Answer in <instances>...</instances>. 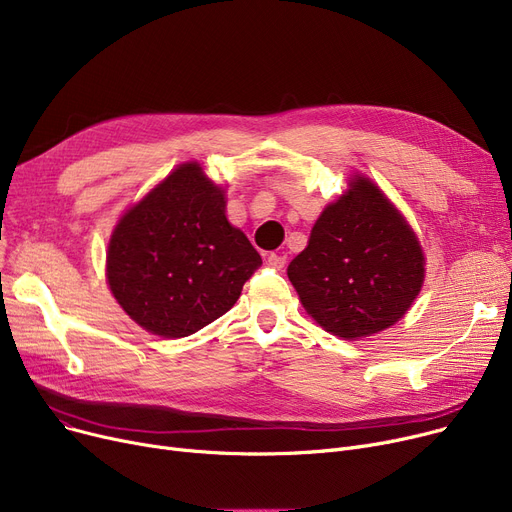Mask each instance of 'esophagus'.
I'll list each match as a JSON object with an SVG mask.
<instances>
[{"mask_svg": "<svg viewBox=\"0 0 512 512\" xmlns=\"http://www.w3.org/2000/svg\"><path fill=\"white\" fill-rule=\"evenodd\" d=\"M267 265L274 267V270H282L286 265V255L284 253H270L267 255Z\"/></svg>", "mask_w": 512, "mask_h": 512, "instance_id": "1", "label": "esophagus"}]
</instances>
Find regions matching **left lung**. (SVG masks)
<instances>
[{"mask_svg": "<svg viewBox=\"0 0 512 512\" xmlns=\"http://www.w3.org/2000/svg\"><path fill=\"white\" fill-rule=\"evenodd\" d=\"M286 274L317 326L342 340H361L411 309L425 280V253L382 188L353 172L344 193L319 213L305 251Z\"/></svg>", "mask_w": 512, "mask_h": 512, "instance_id": "left-lung-1", "label": "left lung"}]
</instances>
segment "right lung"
<instances>
[{
    "instance_id": "add662e5",
    "label": "right lung",
    "mask_w": 512,
    "mask_h": 512,
    "mask_svg": "<svg viewBox=\"0 0 512 512\" xmlns=\"http://www.w3.org/2000/svg\"><path fill=\"white\" fill-rule=\"evenodd\" d=\"M259 265L247 234L228 222L226 188L191 159L120 215L105 280L134 324L184 338L230 311Z\"/></svg>"
}]
</instances>
